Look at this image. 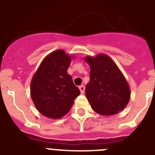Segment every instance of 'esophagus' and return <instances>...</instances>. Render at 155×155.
Returning a JSON list of instances; mask_svg holds the SVG:
<instances>
[{
  "instance_id": "esophagus-1",
  "label": "esophagus",
  "mask_w": 155,
  "mask_h": 155,
  "mask_svg": "<svg viewBox=\"0 0 155 155\" xmlns=\"http://www.w3.org/2000/svg\"><path fill=\"white\" fill-rule=\"evenodd\" d=\"M79 89H80L81 93V94H84V86L83 85V84H81V85L79 86Z\"/></svg>"
}]
</instances>
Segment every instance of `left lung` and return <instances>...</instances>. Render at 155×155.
Wrapping results in <instances>:
<instances>
[{
    "label": "left lung",
    "mask_w": 155,
    "mask_h": 155,
    "mask_svg": "<svg viewBox=\"0 0 155 155\" xmlns=\"http://www.w3.org/2000/svg\"><path fill=\"white\" fill-rule=\"evenodd\" d=\"M85 61L91 68L85 94L93 110L103 116L123 110L128 104L130 91L118 67L104 54L87 57Z\"/></svg>",
    "instance_id": "8db88e82"
}]
</instances>
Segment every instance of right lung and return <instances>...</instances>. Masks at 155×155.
Here are the masks:
<instances>
[{
	"label": "right lung",
	"instance_id": "add662e5",
	"mask_svg": "<svg viewBox=\"0 0 155 155\" xmlns=\"http://www.w3.org/2000/svg\"><path fill=\"white\" fill-rule=\"evenodd\" d=\"M71 61L64 50H56L43 60L32 78V101L39 113L48 118L59 119L67 114L81 94L68 74Z\"/></svg>",
	"mask_w": 155,
	"mask_h": 155
}]
</instances>
